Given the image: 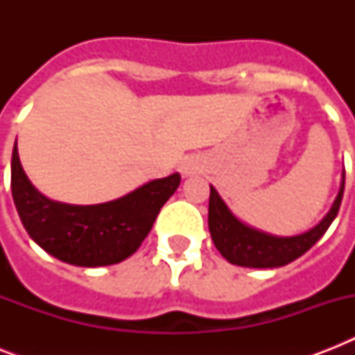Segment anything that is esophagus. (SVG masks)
<instances>
[{
    "label": "esophagus",
    "instance_id": "1",
    "mask_svg": "<svg viewBox=\"0 0 355 355\" xmlns=\"http://www.w3.org/2000/svg\"><path fill=\"white\" fill-rule=\"evenodd\" d=\"M200 169V164L199 160H195V158H184L182 162H180V171H182L184 177H189V175H193V173H197Z\"/></svg>",
    "mask_w": 355,
    "mask_h": 355
}]
</instances>
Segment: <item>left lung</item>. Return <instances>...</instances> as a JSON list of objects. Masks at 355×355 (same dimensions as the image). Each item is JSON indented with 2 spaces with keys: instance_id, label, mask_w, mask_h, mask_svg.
Instances as JSON below:
<instances>
[{
  "instance_id": "1",
  "label": "left lung",
  "mask_w": 355,
  "mask_h": 355,
  "mask_svg": "<svg viewBox=\"0 0 355 355\" xmlns=\"http://www.w3.org/2000/svg\"><path fill=\"white\" fill-rule=\"evenodd\" d=\"M345 193V171L341 186L334 205L319 225L297 236H272L261 232L239 221L234 216L227 202L210 186V206H208V228H210L214 245L221 256L232 265L252 267V269H275L291 263L302 254H306L320 237L324 236L334 219L337 217Z\"/></svg>"
}]
</instances>
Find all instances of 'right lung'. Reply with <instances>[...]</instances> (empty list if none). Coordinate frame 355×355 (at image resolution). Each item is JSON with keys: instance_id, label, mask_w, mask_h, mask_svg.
I'll return each instance as SVG.
<instances>
[{"instance_id": "add662e5", "label": "right lung", "mask_w": 355, "mask_h": 355, "mask_svg": "<svg viewBox=\"0 0 355 355\" xmlns=\"http://www.w3.org/2000/svg\"><path fill=\"white\" fill-rule=\"evenodd\" d=\"M178 184L180 175L173 173L101 205H66L33 186L16 144L12 149L10 189L25 230L47 254L77 267L114 265L132 256Z\"/></svg>"}]
</instances>
